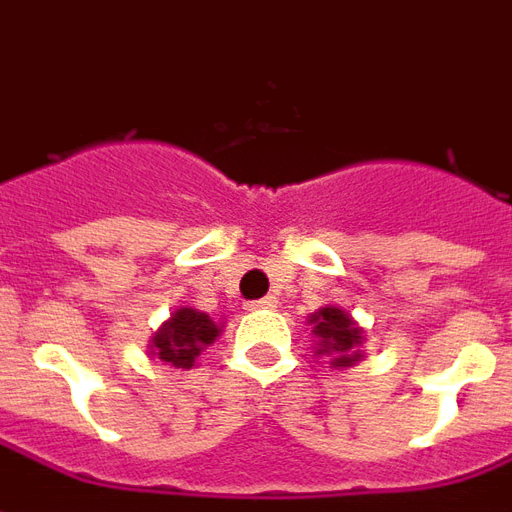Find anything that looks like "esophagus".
<instances>
[{"label":"esophagus","instance_id":"obj_1","mask_svg":"<svg viewBox=\"0 0 512 512\" xmlns=\"http://www.w3.org/2000/svg\"><path fill=\"white\" fill-rule=\"evenodd\" d=\"M278 305V299L275 297H261L256 302H251V310H272V307Z\"/></svg>","mask_w":512,"mask_h":512}]
</instances>
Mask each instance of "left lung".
I'll list each match as a JSON object with an SVG mask.
<instances>
[{
  "mask_svg": "<svg viewBox=\"0 0 512 512\" xmlns=\"http://www.w3.org/2000/svg\"><path fill=\"white\" fill-rule=\"evenodd\" d=\"M313 334L321 340V353H337L334 367H351L359 359V351H353L361 343V329L351 321V315L340 307H324L310 318Z\"/></svg>",
  "mask_w": 512,
  "mask_h": 512,
  "instance_id": "left-lung-1",
  "label": "left lung"
}]
</instances>
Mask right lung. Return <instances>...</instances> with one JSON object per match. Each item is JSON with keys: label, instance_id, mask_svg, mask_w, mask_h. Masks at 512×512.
I'll use <instances>...</instances> for the list:
<instances>
[{"label": "right lung", "instance_id": "1", "mask_svg": "<svg viewBox=\"0 0 512 512\" xmlns=\"http://www.w3.org/2000/svg\"><path fill=\"white\" fill-rule=\"evenodd\" d=\"M221 334V326L207 313L191 310V307H180L178 313L172 315V321L161 326L159 334L153 337V351L161 361H169L172 367H183L191 370L194 359L205 351Z\"/></svg>", "mask_w": 512, "mask_h": 512}]
</instances>
